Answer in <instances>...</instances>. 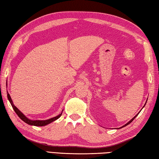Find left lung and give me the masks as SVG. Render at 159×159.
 <instances>
[{
	"label": "left lung",
	"mask_w": 159,
	"mask_h": 159,
	"mask_svg": "<svg viewBox=\"0 0 159 159\" xmlns=\"http://www.w3.org/2000/svg\"><path fill=\"white\" fill-rule=\"evenodd\" d=\"M138 114H137V115L135 116H134V117L133 118H132V119H131V120H130V121H129V122H128V123H126V124H125V125H123V126H122V127H121V128H123V127H125V126H126V125H128V124H130V123H131L132 121H133V120L134 119V118H135V117H136V116H138Z\"/></svg>",
	"instance_id": "obj_1"
}]
</instances>
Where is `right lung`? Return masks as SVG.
I'll list each match as a JSON object with an SVG mask.
<instances>
[{"mask_svg": "<svg viewBox=\"0 0 159 159\" xmlns=\"http://www.w3.org/2000/svg\"><path fill=\"white\" fill-rule=\"evenodd\" d=\"M7 98H8L9 101L10 102V104H11V105L13 109L15 110V111L16 114H17V116L19 117H20L21 120H23V121H25V123H27L29 125H35V126H44V125H46L48 124H49V123L53 122L54 120H57V118H60L61 116V114H62V112L61 113L60 115H58L57 116H55L54 118H50V119H48V120H29V118H26L25 115H24L22 113H21L20 110H19L17 107H16L14 104L12 103V101L11 99V98H10V96L9 95V93L7 92Z\"/></svg>", "mask_w": 159, "mask_h": 159, "instance_id": "obj_1", "label": "right lung"}]
</instances>
